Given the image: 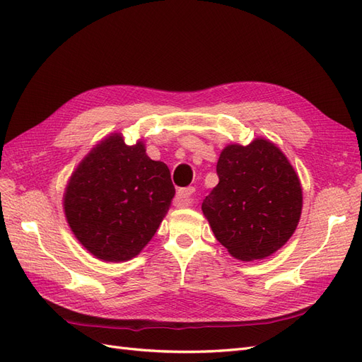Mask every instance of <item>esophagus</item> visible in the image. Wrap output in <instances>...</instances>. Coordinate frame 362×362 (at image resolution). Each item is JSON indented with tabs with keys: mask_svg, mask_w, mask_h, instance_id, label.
<instances>
[{
	"mask_svg": "<svg viewBox=\"0 0 362 362\" xmlns=\"http://www.w3.org/2000/svg\"><path fill=\"white\" fill-rule=\"evenodd\" d=\"M178 199L181 201L182 206H192L196 202L194 198V189L189 187V189H181L178 190Z\"/></svg>",
	"mask_w": 362,
	"mask_h": 362,
	"instance_id": "1",
	"label": "esophagus"
}]
</instances>
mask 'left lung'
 Returning a JSON list of instances; mask_svg holds the SVG:
<instances>
[{
    "mask_svg": "<svg viewBox=\"0 0 362 362\" xmlns=\"http://www.w3.org/2000/svg\"><path fill=\"white\" fill-rule=\"evenodd\" d=\"M218 184L202 202L214 237L240 261L264 259L286 245L302 213V185L286 154L269 139L226 145Z\"/></svg>",
    "mask_w": 362,
    "mask_h": 362,
    "instance_id": "8db88e82",
    "label": "left lung"
}]
</instances>
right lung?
Returning <instances> with one entry per match:
<instances>
[{
    "mask_svg": "<svg viewBox=\"0 0 362 362\" xmlns=\"http://www.w3.org/2000/svg\"><path fill=\"white\" fill-rule=\"evenodd\" d=\"M173 196L169 168L146 156L144 140L129 146L122 134L113 133L72 172L63 210L72 234L89 254L122 262L151 242Z\"/></svg>",
    "mask_w": 362,
    "mask_h": 362,
    "instance_id": "add662e5",
    "label": "right lung"
}]
</instances>
